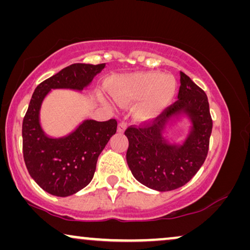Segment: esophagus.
<instances>
[{"label":"esophagus","instance_id":"obj_1","mask_svg":"<svg viewBox=\"0 0 250 250\" xmlns=\"http://www.w3.org/2000/svg\"><path fill=\"white\" fill-rule=\"evenodd\" d=\"M125 128H126V122L125 121H121L120 124L118 125V132L122 133L125 130Z\"/></svg>","mask_w":250,"mask_h":250}]
</instances>
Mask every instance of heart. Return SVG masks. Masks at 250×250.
Listing matches in <instances>:
<instances>
[{
  "mask_svg": "<svg viewBox=\"0 0 250 250\" xmlns=\"http://www.w3.org/2000/svg\"><path fill=\"white\" fill-rule=\"evenodd\" d=\"M111 93L121 103L142 101L137 108V117L148 120L159 115L173 98L177 83L172 76L161 72H137L113 79Z\"/></svg>",
  "mask_w": 250,
  "mask_h": 250,
  "instance_id": "b5f03b06",
  "label": "heart"
}]
</instances>
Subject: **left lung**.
I'll return each mask as SVG.
<instances>
[{
    "label": "left lung",
    "instance_id": "8db88e82",
    "mask_svg": "<svg viewBox=\"0 0 250 250\" xmlns=\"http://www.w3.org/2000/svg\"><path fill=\"white\" fill-rule=\"evenodd\" d=\"M187 116L192 126L182 144L164 138L166 125L175 117ZM212 118L206 94L184 72H180L178 101L164 110L150 125L129 126L126 163L136 180L157 191H170L187 184L207 156Z\"/></svg>",
    "mask_w": 250,
    "mask_h": 250
}]
</instances>
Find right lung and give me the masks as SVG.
I'll list each match as a JSON object with an SVG mask.
<instances>
[{
	"instance_id": "1",
	"label": "right lung",
	"mask_w": 250,
	"mask_h": 250,
	"mask_svg": "<svg viewBox=\"0 0 250 250\" xmlns=\"http://www.w3.org/2000/svg\"><path fill=\"white\" fill-rule=\"evenodd\" d=\"M105 64L75 63L44 80L36 87L22 122V152L27 170L35 182L48 194L66 197L91 181L97 159L112 136L117 120H85L69 135L53 138L44 132L40 112L52 89L83 90Z\"/></svg>"
}]
</instances>
